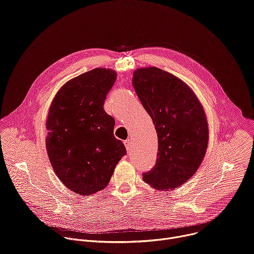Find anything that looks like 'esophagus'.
I'll return each mask as SVG.
<instances>
[{"mask_svg": "<svg viewBox=\"0 0 254 254\" xmlns=\"http://www.w3.org/2000/svg\"><path fill=\"white\" fill-rule=\"evenodd\" d=\"M124 143H125V146H126V149L127 150V151H129L130 149H131V146H132V140L131 139H126L125 141H124Z\"/></svg>", "mask_w": 254, "mask_h": 254, "instance_id": "esophagus-1", "label": "esophagus"}]
</instances>
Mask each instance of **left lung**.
Segmentation results:
<instances>
[{"label":"left lung","instance_id":"left-lung-1","mask_svg":"<svg viewBox=\"0 0 254 254\" xmlns=\"http://www.w3.org/2000/svg\"><path fill=\"white\" fill-rule=\"evenodd\" d=\"M132 86L158 133L157 163L142 179L156 190L179 188L197 172L207 151L203 105L182 79L158 67L134 70Z\"/></svg>","mask_w":254,"mask_h":254}]
</instances>
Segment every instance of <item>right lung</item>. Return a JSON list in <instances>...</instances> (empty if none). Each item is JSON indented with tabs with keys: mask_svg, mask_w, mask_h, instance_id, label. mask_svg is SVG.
Listing matches in <instances>:
<instances>
[{
	"mask_svg": "<svg viewBox=\"0 0 254 254\" xmlns=\"http://www.w3.org/2000/svg\"><path fill=\"white\" fill-rule=\"evenodd\" d=\"M117 72L95 68L67 81L55 94L46 121V150L58 179L72 192L89 196L110 183L127 154L114 135L115 120L103 110Z\"/></svg>",
	"mask_w": 254,
	"mask_h": 254,
	"instance_id": "right-lung-1",
	"label": "right lung"
}]
</instances>
